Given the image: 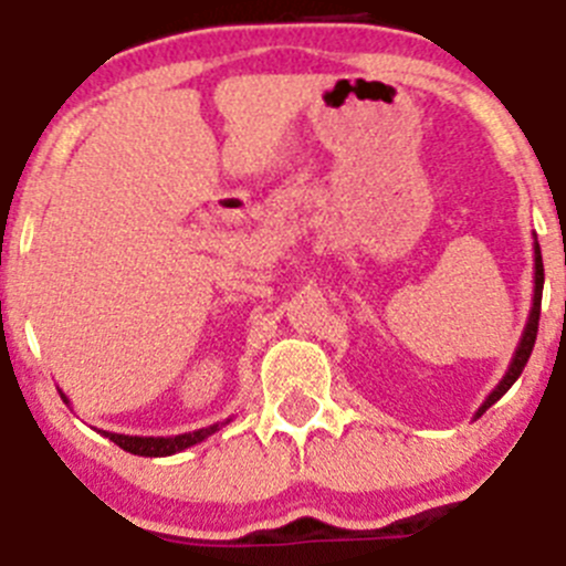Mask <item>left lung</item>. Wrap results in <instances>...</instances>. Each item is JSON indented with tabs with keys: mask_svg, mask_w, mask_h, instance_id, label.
<instances>
[{
	"mask_svg": "<svg viewBox=\"0 0 566 566\" xmlns=\"http://www.w3.org/2000/svg\"><path fill=\"white\" fill-rule=\"evenodd\" d=\"M542 289H545V266H542V250H539V241H536V235H534V303H531L528 322H525V331H522V338H520V344H516L514 358H511L509 369H505V375H503V378H500V384L494 386L492 391H489L486 400L481 402V408H478V411H475V419L481 417V413L486 411V408H492L494 402H497L500 397H503L505 391H509L511 386L516 384V378H520L522 369H525V364H528L531 349H534V344H536V331H539Z\"/></svg>",
	"mask_w": 566,
	"mask_h": 566,
	"instance_id": "obj_1",
	"label": "left lung"
}]
</instances>
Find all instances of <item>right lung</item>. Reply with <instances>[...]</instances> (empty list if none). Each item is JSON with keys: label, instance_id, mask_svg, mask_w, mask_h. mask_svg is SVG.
Listing matches in <instances>:
<instances>
[{"label": "right lung", "instance_id": "add662e5", "mask_svg": "<svg viewBox=\"0 0 566 566\" xmlns=\"http://www.w3.org/2000/svg\"><path fill=\"white\" fill-rule=\"evenodd\" d=\"M63 402L69 406V397L63 395ZM233 419V417H230ZM230 419H224V422H213L208 424V428H199V430H188V433H177V436H127V433H111V430H99L105 439H111L113 444H118L122 450H127V453L133 455H147V459H164V455H175V453H182V450L193 448V444H199V441H206L208 436L217 433L222 424H228Z\"/></svg>", "mask_w": 566, "mask_h": 566}]
</instances>
